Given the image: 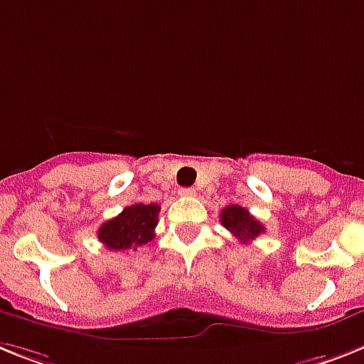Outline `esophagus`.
<instances>
[{
	"label": "esophagus",
	"mask_w": 364,
	"mask_h": 364,
	"mask_svg": "<svg viewBox=\"0 0 364 364\" xmlns=\"http://www.w3.org/2000/svg\"><path fill=\"white\" fill-rule=\"evenodd\" d=\"M178 193H180V197H193L195 189L193 188H182Z\"/></svg>",
	"instance_id": "34e87169"
}]
</instances>
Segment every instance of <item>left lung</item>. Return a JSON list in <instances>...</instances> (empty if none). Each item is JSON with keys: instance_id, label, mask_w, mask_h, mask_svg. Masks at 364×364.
I'll return each instance as SVG.
<instances>
[{"instance_id": "1", "label": "left lung", "mask_w": 364, "mask_h": 364, "mask_svg": "<svg viewBox=\"0 0 364 364\" xmlns=\"http://www.w3.org/2000/svg\"><path fill=\"white\" fill-rule=\"evenodd\" d=\"M221 225L225 229L232 234L234 238H238L242 243L253 242L255 238H258L260 234L264 232V225H260V221L249 214V210H245L243 206L238 204H229L221 210Z\"/></svg>"}]
</instances>
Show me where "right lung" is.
I'll list each match as a JSON object with an SVG mask.
<instances>
[{
    "label": "right lung",
    "instance_id": "right-lung-1",
    "mask_svg": "<svg viewBox=\"0 0 364 364\" xmlns=\"http://www.w3.org/2000/svg\"><path fill=\"white\" fill-rule=\"evenodd\" d=\"M158 204H132L117 218L109 219L98 229V240L109 251H137V247L154 238L158 225Z\"/></svg>",
    "mask_w": 364,
    "mask_h": 364
}]
</instances>
